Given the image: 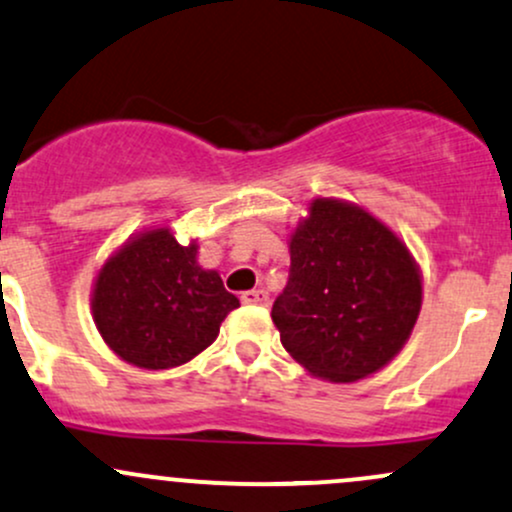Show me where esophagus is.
Returning <instances> with one entry per match:
<instances>
[{"label": "esophagus", "mask_w": 512, "mask_h": 512, "mask_svg": "<svg viewBox=\"0 0 512 512\" xmlns=\"http://www.w3.org/2000/svg\"><path fill=\"white\" fill-rule=\"evenodd\" d=\"M240 299H243V303H250V306H265V303L269 301V296H267V291L252 289V291H243V296H240Z\"/></svg>", "instance_id": "esophagus-1"}]
</instances>
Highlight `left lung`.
I'll return each mask as SVG.
<instances>
[{
	"mask_svg": "<svg viewBox=\"0 0 512 512\" xmlns=\"http://www.w3.org/2000/svg\"><path fill=\"white\" fill-rule=\"evenodd\" d=\"M291 274L272 320L311 376L352 384L384 369L411 338L423 274L384 221L318 196L289 235Z\"/></svg>",
	"mask_w": 512,
	"mask_h": 512,
	"instance_id": "1",
	"label": "left lung"
}]
</instances>
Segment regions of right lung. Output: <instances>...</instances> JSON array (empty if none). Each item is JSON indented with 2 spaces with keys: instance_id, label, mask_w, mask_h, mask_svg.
<instances>
[{
  "instance_id": "obj_1",
  "label": "right lung",
  "mask_w": 512,
  "mask_h": 512,
  "mask_svg": "<svg viewBox=\"0 0 512 512\" xmlns=\"http://www.w3.org/2000/svg\"><path fill=\"white\" fill-rule=\"evenodd\" d=\"M199 245H179L172 228L128 238L101 265L92 286V318L106 345L140 369L187 364L218 338L240 306L216 269L196 260Z\"/></svg>"
}]
</instances>
